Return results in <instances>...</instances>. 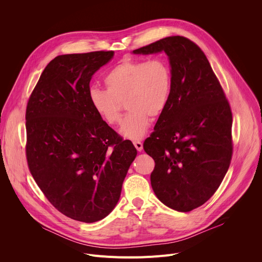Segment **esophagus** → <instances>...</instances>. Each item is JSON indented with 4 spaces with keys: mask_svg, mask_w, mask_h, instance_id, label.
<instances>
[{
    "mask_svg": "<svg viewBox=\"0 0 262 262\" xmlns=\"http://www.w3.org/2000/svg\"><path fill=\"white\" fill-rule=\"evenodd\" d=\"M133 143H134V145H135V147H136V149H137L138 151H142V149H143V143L142 142L134 141Z\"/></svg>",
    "mask_w": 262,
    "mask_h": 262,
    "instance_id": "1",
    "label": "esophagus"
}]
</instances>
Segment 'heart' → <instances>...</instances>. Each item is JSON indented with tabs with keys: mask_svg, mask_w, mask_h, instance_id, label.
Returning a JSON list of instances; mask_svg holds the SVG:
<instances>
[{
	"mask_svg": "<svg viewBox=\"0 0 262 262\" xmlns=\"http://www.w3.org/2000/svg\"><path fill=\"white\" fill-rule=\"evenodd\" d=\"M106 90L93 87L88 97L97 116L107 125L120 121L122 102L129 110L120 134L130 140L145 136L156 118L166 110L172 92V71L162 57L125 60L112 68L103 79Z\"/></svg>",
	"mask_w": 262,
	"mask_h": 262,
	"instance_id": "b5f03b06",
	"label": "heart"
}]
</instances>
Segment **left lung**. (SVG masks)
Instances as JSON below:
<instances>
[{
  "mask_svg": "<svg viewBox=\"0 0 262 262\" xmlns=\"http://www.w3.org/2000/svg\"><path fill=\"white\" fill-rule=\"evenodd\" d=\"M165 52L172 71L169 103L144 142L156 163L152 190L168 207L186 212L204 204L225 177L232 157V113L201 49L170 36L133 51Z\"/></svg>",
  "mask_w": 262,
  "mask_h": 262,
  "instance_id": "1",
  "label": "left lung"
}]
</instances>
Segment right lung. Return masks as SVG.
<instances>
[{
  "mask_svg": "<svg viewBox=\"0 0 262 262\" xmlns=\"http://www.w3.org/2000/svg\"><path fill=\"white\" fill-rule=\"evenodd\" d=\"M114 52L61 55L45 68L27 105L30 172L63 214L94 223L119 201L137 149L105 124L88 93L93 74Z\"/></svg>",
  "mask_w": 262,
  "mask_h": 262,
  "instance_id": "add662e5",
  "label": "right lung"
}]
</instances>
